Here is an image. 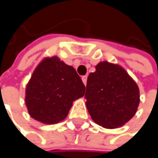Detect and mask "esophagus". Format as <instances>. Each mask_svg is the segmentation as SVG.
Wrapping results in <instances>:
<instances>
[{
    "label": "esophagus",
    "instance_id": "obj_1",
    "mask_svg": "<svg viewBox=\"0 0 158 158\" xmlns=\"http://www.w3.org/2000/svg\"><path fill=\"white\" fill-rule=\"evenodd\" d=\"M87 79H88V77L87 76H83L81 79H82V81H83V83H84V85L86 86V84H87Z\"/></svg>",
    "mask_w": 158,
    "mask_h": 158
}]
</instances>
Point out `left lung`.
<instances>
[{"mask_svg": "<svg viewBox=\"0 0 158 158\" xmlns=\"http://www.w3.org/2000/svg\"><path fill=\"white\" fill-rule=\"evenodd\" d=\"M87 80L86 106L91 119L107 129L122 127L136 113L140 92L136 82L118 64L102 61Z\"/></svg>", "mask_w": 158, "mask_h": 158, "instance_id": "8db88e82", "label": "left lung"}]
</instances>
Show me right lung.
<instances>
[{
  "instance_id": "add662e5",
  "label": "right lung",
  "mask_w": 158,
  "mask_h": 158,
  "mask_svg": "<svg viewBox=\"0 0 158 158\" xmlns=\"http://www.w3.org/2000/svg\"><path fill=\"white\" fill-rule=\"evenodd\" d=\"M85 86L76 69L56 56H47L35 69L25 88L29 115L45 124L62 122L73 102L83 97Z\"/></svg>"
}]
</instances>
